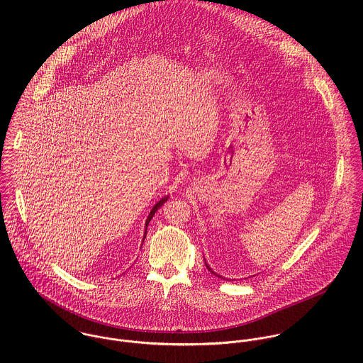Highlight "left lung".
<instances>
[{
	"label": "left lung",
	"instance_id": "obj_1",
	"mask_svg": "<svg viewBox=\"0 0 363 363\" xmlns=\"http://www.w3.org/2000/svg\"><path fill=\"white\" fill-rule=\"evenodd\" d=\"M206 267H207L208 271H211V272H212V274H213V275H216V277H219V275H218V274H216V272H213V271H212V269H211V267H209V265H208L207 262H206ZM219 278H222V277H219Z\"/></svg>",
	"mask_w": 363,
	"mask_h": 363
}]
</instances>
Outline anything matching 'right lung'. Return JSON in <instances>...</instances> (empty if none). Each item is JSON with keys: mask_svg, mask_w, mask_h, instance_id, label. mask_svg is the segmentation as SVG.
I'll list each match as a JSON object with an SVG mask.
<instances>
[{"mask_svg": "<svg viewBox=\"0 0 363 363\" xmlns=\"http://www.w3.org/2000/svg\"><path fill=\"white\" fill-rule=\"evenodd\" d=\"M167 199H169V197H167V196H166V197H163V199H162V200H159V201H157V203H156L155 206H154V208H152V209H151V212H150V215H148V219H147V222H145V225H147V226H148V223H150V220H151V219H152V216H154V215H155L156 211H157V209H159V208L162 207V206H163V204H164V203H166V201H167ZM145 236H147V229H145V235H144V238H145Z\"/></svg>", "mask_w": 363, "mask_h": 363, "instance_id": "right-lung-1", "label": "right lung"}]
</instances>
